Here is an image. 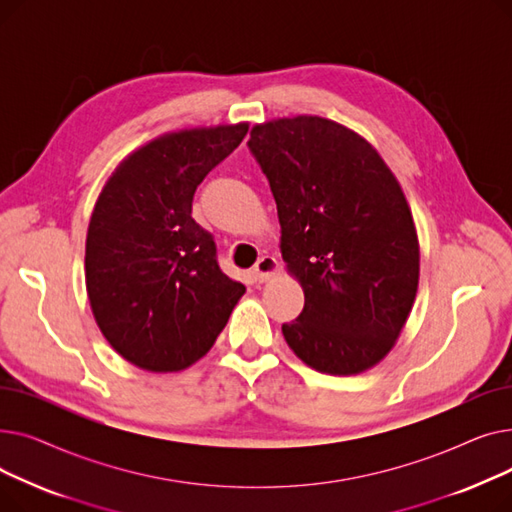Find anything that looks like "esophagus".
I'll list each match as a JSON object with an SVG mask.
<instances>
[{"instance_id": "esophagus-1", "label": "esophagus", "mask_w": 512, "mask_h": 512, "mask_svg": "<svg viewBox=\"0 0 512 512\" xmlns=\"http://www.w3.org/2000/svg\"><path fill=\"white\" fill-rule=\"evenodd\" d=\"M278 267H280V263H278V259H276V257H272V255H263V257L255 263V267H253L255 280H257V282H267V280L276 276Z\"/></svg>"}]
</instances>
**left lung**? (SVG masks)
I'll return each mask as SVG.
<instances>
[{"mask_svg": "<svg viewBox=\"0 0 512 512\" xmlns=\"http://www.w3.org/2000/svg\"><path fill=\"white\" fill-rule=\"evenodd\" d=\"M249 149L278 205L280 251L305 292L282 326L303 363L357 375L396 344L419 286V238L405 193L361 134L319 116L251 128Z\"/></svg>", "mask_w": 512, "mask_h": 512, "instance_id": "obj_1", "label": "left lung"}]
</instances>
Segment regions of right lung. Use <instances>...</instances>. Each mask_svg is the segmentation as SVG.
Here are the masks:
<instances>
[{
    "instance_id": "1",
    "label": "right lung",
    "mask_w": 512,
    "mask_h": 512,
    "mask_svg": "<svg viewBox=\"0 0 512 512\" xmlns=\"http://www.w3.org/2000/svg\"><path fill=\"white\" fill-rule=\"evenodd\" d=\"M247 122L161 134L126 155L91 213L85 280L93 317L128 363L182 371L209 353L245 286L193 220L203 178L245 139Z\"/></svg>"
}]
</instances>
